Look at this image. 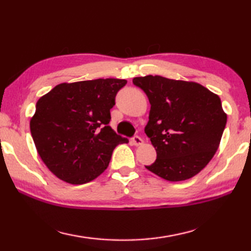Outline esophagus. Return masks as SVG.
Instances as JSON below:
<instances>
[{"instance_id":"obj_1","label":"esophagus","mask_w":251,"mask_h":251,"mask_svg":"<svg viewBox=\"0 0 251 251\" xmlns=\"http://www.w3.org/2000/svg\"><path fill=\"white\" fill-rule=\"evenodd\" d=\"M132 143L134 146H141L143 143V140L141 139V137H139V135H135V137L132 138Z\"/></svg>"}]
</instances>
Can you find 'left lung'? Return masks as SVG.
<instances>
[{"label":"left lung","mask_w":251,"mask_h":251,"mask_svg":"<svg viewBox=\"0 0 251 251\" xmlns=\"http://www.w3.org/2000/svg\"><path fill=\"white\" fill-rule=\"evenodd\" d=\"M146 92L151 109L144 132L156 160L146 168L171 182L199 174L216 153L226 126L221 98L194 81L161 76L133 78Z\"/></svg>","instance_id":"obj_1"}]
</instances>
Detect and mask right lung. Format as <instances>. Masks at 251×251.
Returning a JSON list of instances; mask_svg holds the SVG:
<instances>
[{
    "label": "right lung",
    "mask_w": 251,
    "mask_h": 251,
    "mask_svg": "<svg viewBox=\"0 0 251 251\" xmlns=\"http://www.w3.org/2000/svg\"><path fill=\"white\" fill-rule=\"evenodd\" d=\"M125 79L59 83L38 99L30 119L35 147L50 172L74 185L104 172L118 144L129 140L109 126L110 109Z\"/></svg>",
    "instance_id": "add662e5"
}]
</instances>
